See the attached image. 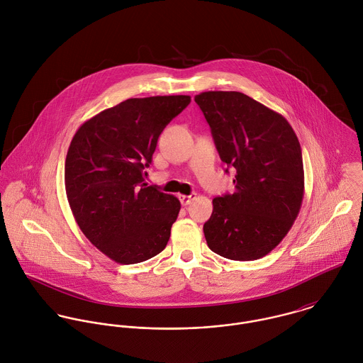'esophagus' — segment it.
Listing matches in <instances>:
<instances>
[{"label": "esophagus", "instance_id": "obj_1", "mask_svg": "<svg viewBox=\"0 0 363 363\" xmlns=\"http://www.w3.org/2000/svg\"><path fill=\"white\" fill-rule=\"evenodd\" d=\"M196 197H197V194H196V193H193V194H190V196L180 194V196H179V200H180V203H182L183 206H189L193 200H196Z\"/></svg>", "mask_w": 363, "mask_h": 363}]
</instances>
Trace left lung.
<instances>
[{"instance_id":"1","label":"left lung","mask_w":363,"mask_h":363,"mask_svg":"<svg viewBox=\"0 0 363 363\" xmlns=\"http://www.w3.org/2000/svg\"><path fill=\"white\" fill-rule=\"evenodd\" d=\"M194 101L222 162L236 169L235 193L212 200L208 247L225 259H261L282 242L302 207L299 140L282 114L242 92L209 91Z\"/></svg>"}]
</instances>
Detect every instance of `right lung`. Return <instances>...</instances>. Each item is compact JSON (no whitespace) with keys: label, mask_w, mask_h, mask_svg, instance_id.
I'll use <instances>...</instances> for the list:
<instances>
[{"label":"right lung","mask_w":363,"mask_h":363,"mask_svg":"<svg viewBox=\"0 0 363 363\" xmlns=\"http://www.w3.org/2000/svg\"><path fill=\"white\" fill-rule=\"evenodd\" d=\"M187 95L133 98L86 120L65 157V193L88 240L108 259L137 264L167 245L180 201L144 183L163 128Z\"/></svg>","instance_id":"add662e5"}]
</instances>
